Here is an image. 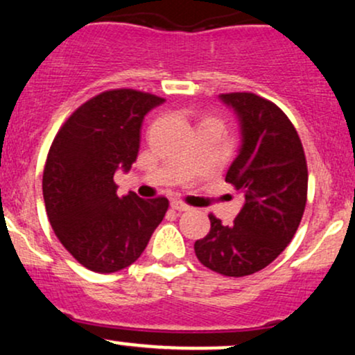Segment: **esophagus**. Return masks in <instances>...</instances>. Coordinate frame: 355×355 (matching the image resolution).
Instances as JSON below:
<instances>
[{
  "label": "esophagus",
  "instance_id": "34e87169",
  "mask_svg": "<svg viewBox=\"0 0 355 355\" xmlns=\"http://www.w3.org/2000/svg\"><path fill=\"white\" fill-rule=\"evenodd\" d=\"M171 209L178 210V212H185V210H190V205H187L185 202L182 200H171Z\"/></svg>",
  "mask_w": 355,
  "mask_h": 355
}]
</instances>
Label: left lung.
<instances>
[{"mask_svg": "<svg viewBox=\"0 0 355 355\" xmlns=\"http://www.w3.org/2000/svg\"><path fill=\"white\" fill-rule=\"evenodd\" d=\"M239 116L243 146L225 175L246 202L232 225L209 214L210 231L193 244L198 261L222 276L252 275L293 239L306 205L309 168L293 123L252 92L219 96Z\"/></svg>", "mask_w": 355, "mask_h": 355, "instance_id": "8db88e82", "label": "left lung"}]
</instances>
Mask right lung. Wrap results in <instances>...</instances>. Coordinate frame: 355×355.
I'll use <instances>...</instances> for the list:
<instances>
[{"mask_svg":"<svg viewBox=\"0 0 355 355\" xmlns=\"http://www.w3.org/2000/svg\"><path fill=\"white\" fill-rule=\"evenodd\" d=\"M163 97L111 89L85 101L53 138L44 168V200L53 232L87 270L133 264L168 210V198L119 197L114 173L136 162L141 123Z\"/></svg>","mask_w":355,"mask_h":355,"instance_id":"1","label":"right lung"}]
</instances>
